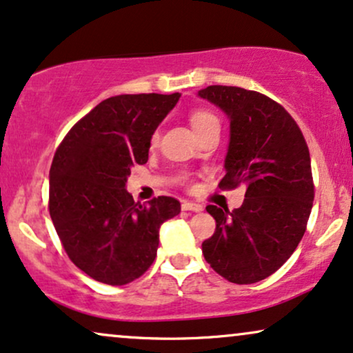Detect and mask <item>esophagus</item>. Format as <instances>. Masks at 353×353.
I'll use <instances>...</instances> for the list:
<instances>
[{
    "instance_id": "obj_1",
    "label": "esophagus",
    "mask_w": 353,
    "mask_h": 353,
    "mask_svg": "<svg viewBox=\"0 0 353 353\" xmlns=\"http://www.w3.org/2000/svg\"><path fill=\"white\" fill-rule=\"evenodd\" d=\"M182 210H190V212H202V205L194 202H182Z\"/></svg>"
}]
</instances>
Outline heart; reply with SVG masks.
<instances>
[{
	"mask_svg": "<svg viewBox=\"0 0 353 353\" xmlns=\"http://www.w3.org/2000/svg\"><path fill=\"white\" fill-rule=\"evenodd\" d=\"M189 122H190L192 130H194L195 133H199V132H202L205 127H208V125L218 123V119L212 112H208V110L197 109V110H192L190 112ZM151 143L153 145L158 143V133H154V135L151 137Z\"/></svg>",
	"mask_w": 353,
	"mask_h": 353,
	"instance_id": "obj_1",
	"label": "heart"
}]
</instances>
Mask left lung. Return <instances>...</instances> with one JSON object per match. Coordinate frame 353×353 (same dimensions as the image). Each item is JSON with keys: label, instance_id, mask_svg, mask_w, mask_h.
Segmentation results:
<instances>
[{"label": "left lung", "instance_id": "left-lung-1", "mask_svg": "<svg viewBox=\"0 0 353 353\" xmlns=\"http://www.w3.org/2000/svg\"><path fill=\"white\" fill-rule=\"evenodd\" d=\"M199 96L230 119L218 185L246 187L239 208L207 207L216 230L202 243L205 261L233 283L261 282L287 262L306 231L314 200L310 150L292 115L261 92L208 86Z\"/></svg>", "mask_w": 353, "mask_h": 353}]
</instances>
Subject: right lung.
<instances>
[{
    "mask_svg": "<svg viewBox=\"0 0 353 353\" xmlns=\"http://www.w3.org/2000/svg\"><path fill=\"white\" fill-rule=\"evenodd\" d=\"M181 94H120L84 115L63 138L50 168L48 210L78 269L97 282L130 283L150 269L159 228L181 213L179 200L135 202L130 169L148 161L151 137Z\"/></svg>",
    "mask_w": 353,
    "mask_h": 353,
    "instance_id": "add662e5",
    "label": "right lung"
}]
</instances>
